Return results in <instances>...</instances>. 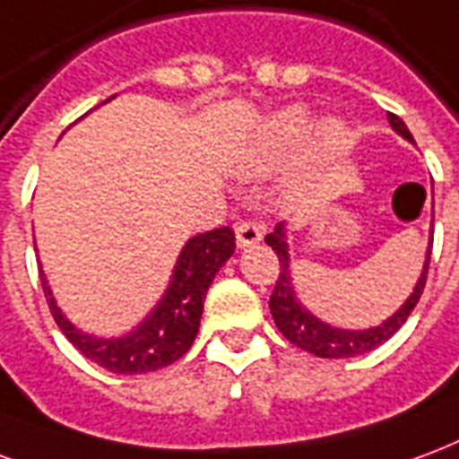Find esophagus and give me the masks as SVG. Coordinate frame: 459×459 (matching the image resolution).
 Masks as SVG:
<instances>
[{
  "label": "esophagus",
  "instance_id": "34e87169",
  "mask_svg": "<svg viewBox=\"0 0 459 459\" xmlns=\"http://www.w3.org/2000/svg\"><path fill=\"white\" fill-rule=\"evenodd\" d=\"M234 234H237V247L239 249H247V247H252V244L262 242V225H256V222H237L234 227Z\"/></svg>",
  "mask_w": 459,
  "mask_h": 459
}]
</instances>
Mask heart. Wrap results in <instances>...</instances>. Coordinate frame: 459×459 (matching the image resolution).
<instances>
[{"mask_svg":"<svg viewBox=\"0 0 459 459\" xmlns=\"http://www.w3.org/2000/svg\"><path fill=\"white\" fill-rule=\"evenodd\" d=\"M310 132H313V122L306 109L289 107L279 115L269 117L259 126V132L244 143V149L234 159V169L249 178L266 176L293 159L300 152V146L307 142ZM347 143H350V134L344 129V124L337 119H327L316 129L313 156L320 160L335 159L347 149Z\"/></svg>","mask_w":459,"mask_h":459,"instance_id":"heart-1","label":"heart"}]
</instances>
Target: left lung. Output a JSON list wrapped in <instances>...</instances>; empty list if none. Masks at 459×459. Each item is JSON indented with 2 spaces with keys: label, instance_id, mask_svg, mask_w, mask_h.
I'll list each match as a JSON object with an SVG mask.
<instances>
[{
  "label": "left lung",
  "instance_id": "1",
  "mask_svg": "<svg viewBox=\"0 0 459 459\" xmlns=\"http://www.w3.org/2000/svg\"><path fill=\"white\" fill-rule=\"evenodd\" d=\"M389 124L394 132L403 136L406 142H413V136L408 132V126L403 124V119H399L396 115L389 112ZM264 242L269 244L271 249L276 252L281 264V273L276 286H273V293H271L269 307L271 316H273V323L279 327L283 337L289 340L290 344H296L306 352L316 354V357H323V359H347V357H357V354L371 352L374 347H379L389 340L391 335H396L403 323L411 316V310L416 307V303L420 300V293L426 289L428 279V264H430V249H433V232H430V242H428L426 262H423V271L418 276L416 286H413V293L403 300V306L389 316L384 323L374 327H367V330H344V327H335L320 320L317 316H313L303 303L296 296V289H293V279H290V254H289V234H286V225L279 222L273 227V232L266 234Z\"/></svg>",
  "mask_w": 459,
  "mask_h": 459
}]
</instances>
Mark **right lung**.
<instances>
[{
    "label": "right lung",
    "instance_id": "add662e5",
    "mask_svg": "<svg viewBox=\"0 0 459 459\" xmlns=\"http://www.w3.org/2000/svg\"><path fill=\"white\" fill-rule=\"evenodd\" d=\"M232 254L234 232L230 227L190 237L180 249L169 289L163 290L159 303L132 333L119 337H95L73 325L53 299L46 273L41 269L39 273L53 317L75 350L112 374H146L169 367L193 347L207 289Z\"/></svg>",
    "mask_w": 459,
    "mask_h": 459
}]
</instances>
